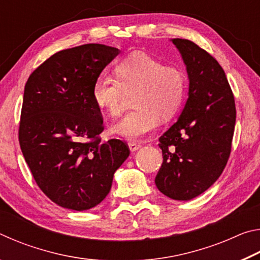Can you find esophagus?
<instances>
[{
    "instance_id": "34e87169",
    "label": "esophagus",
    "mask_w": 260,
    "mask_h": 260,
    "mask_svg": "<svg viewBox=\"0 0 260 260\" xmlns=\"http://www.w3.org/2000/svg\"><path fill=\"white\" fill-rule=\"evenodd\" d=\"M128 147H129V150L132 152H134L136 150H139V149L141 148V144L140 143H136V142H129L128 143Z\"/></svg>"
}]
</instances>
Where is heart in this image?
<instances>
[{
  "instance_id": "obj_1",
  "label": "heart",
  "mask_w": 260,
  "mask_h": 260,
  "mask_svg": "<svg viewBox=\"0 0 260 260\" xmlns=\"http://www.w3.org/2000/svg\"><path fill=\"white\" fill-rule=\"evenodd\" d=\"M116 77L101 74L93 86V100L112 118L119 117L127 95L134 109L113 127L117 134L139 140L162 120L172 118L186 96L187 78L181 69L165 65L142 51L132 52L116 65Z\"/></svg>"
}]
</instances>
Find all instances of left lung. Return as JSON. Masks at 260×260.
<instances>
[{
  "instance_id": "obj_1",
  "label": "left lung",
  "mask_w": 260,
  "mask_h": 260,
  "mask_svg": "<svg viewBox=\"0 0 260 260\" xmlns=\"http://www.w3.org/2000/svg\"><path fill=\"white\" fill-rule=\"evenodd\" d=\"M189 78L187 103L159 138L162 164L155 182L175 201H189L217 181L232 150L236 109L225 71L196 43L173 39Z\"/></svg>"
}]
</instances>
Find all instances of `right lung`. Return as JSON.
<instances>
[{
    "mask_svg": "<svg viewBox=\"0 0 260 260\" xmlns=\"http://www.w3.org/2000/svg\"><path fill=\"white\" fill-rule=\"evenodd\" d=\"M119 49L88 43L60 50L25 85L19 144L39 188L61 208L85 211L102 202L129 148L101 142L104 129L93 86Z\"/></svg>",
    "mask_w": 260,
    "mask_h": 260,
    "instance_id": "1",
    "label": "right lung"
}]
</instances>
